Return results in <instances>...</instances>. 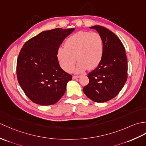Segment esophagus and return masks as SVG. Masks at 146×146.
Listing matches in <instances>:
<instances>
[{
  "label": "esophagus",
  "instance_id": "obj_1",
  "mask_svg": "<svg viewBox=\"0 0 146 146\" xmlns=\"http://www.w3.org/2000/svg\"><path fill=\"white\" fill-rule=\"evenodd\" d=\"M80 77V76H73L72 77L73 80H75V79H77V78H79Z\"/></svg>",
  "mask_w": 146,
  "mask_h": 146
}]
</instances>
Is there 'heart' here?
<instances>
[{
    "label": "heart",
    "instance_id": "1",
    "mask_svg": "<svg viewBox=\"0 0 146 146\" xmlns=\"http://www.w3.org/2000/svg\"><path fill=\"white\" fill-rule=\"evenodd\" d=\"M103 52V40L99 33L80 31L66 39L65 46L58 49L56 56L61 67L67 72L73 70L76 59L78 63L74 72L79 73L99 65Z\"/></svg>",
    "mask_w": 146,
    "mask_h": 146
}]
</instances>
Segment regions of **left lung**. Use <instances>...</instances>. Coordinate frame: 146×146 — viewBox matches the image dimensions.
I'll use <instances>...</instances> for the list:
<instances>
[{
	"label": "left lung",
	"mask_w": 146,
	"mask_h": 146,
	"mask_svg": "<svg viewBox=\"0 0 146 146\" xmlns=\"http://www.w3.org/2000/svg\"><path fill=\"white\" fill-rule=\"evenodd\" d=\"M103 40V56L99 65L88 74L89 83L83 92L97 103L106 102L116 96L127 78V62L125 48L120 39L104 27L94 25Z\"/></svg>",
	"instance_id": "8db88e82"
}]
</instances>
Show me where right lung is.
Segmentation results:
<instances>
[{
    "label": "right lung",
    "mask_w": 146,
    "mask_h": 146,
    "mask_svg": "<svg viewBox=\"0 0 146 146\" xmlns=\"http://www.w3.org/2000/svg\"><path fill=\"white\" fill-rule=\"evenodd\" d=\"M74 29L46 30L28 40L17 62L19 83L27 96L42 106L55 104L65 94L72 76L62 69L56 53Z\"/></svg>",
    "instance_id": "right-lung-1"
}]
</instances>
